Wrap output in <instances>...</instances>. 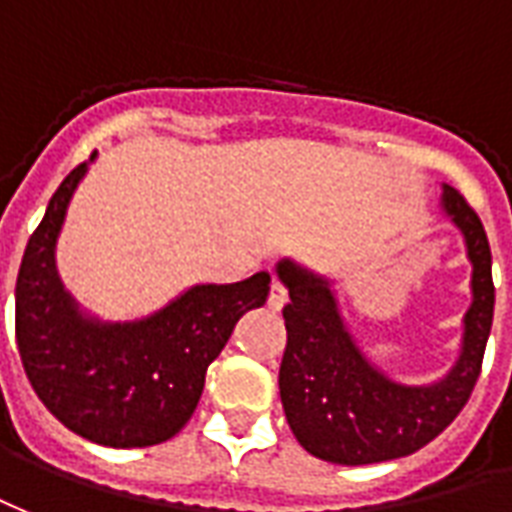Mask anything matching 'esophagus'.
<instances>
[{"label":"esophagus","mask_w":512,"mask_h":512,"mask_svg":"<svg viewBox=\"0 0 512 512\" xmlns=\"http://www.w3.org/2000/svg\"><path fill=\"white\" fill-rule=\"evenodd\" d=\"M286 302H289V292H286V286H283L281 281H272L270 297H267V305H270L272 311H281Z\"/></svg>","instance_id":"1"}]
</instances>
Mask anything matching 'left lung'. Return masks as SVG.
<instances>
[{"mask_svg": "<svg viewBox=\"0 0 512 512\" xmlns=\"http://www.w3.org/2000/svg\"><path fill=\"white\" fill-rule=\"evenodd\" d=\"M442 212L464 234L472 305L461 354L434 384H401L374 368L343 324L333 283L297 261H278V278L289 289L278 374L283 412L297 442L322 461L360 466L412 455L453 423L475 390L494 322L491 248L477 212L450 185H442Z\"/></svg>", "mask_w": 512, "mask_h": 512, "instance_id": "8db88e82", "label": "left lung"}]
</instances>
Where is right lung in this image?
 I'll use <instances>...</instances> for the list:
<instances>
[{"mask_svg":"<svg viewBox=\"0 0 512 512\" xmlns=\"http://www.w3.org/2000/svg\"><path fill=\"white\" fill-rule=\"evenodd\" d=\"M87 163L70 171L35 234L16 281V343L37 398L73 434L106 447H149L182 431L207 368L242 313L261 308L270 272L240 283H199L138 322L78 311L59 281L57 237Z\"/></svg>","mask_w":512,"mask_h":512,"instance_id":"add662e5","label":"right lung"}]
</instances>
